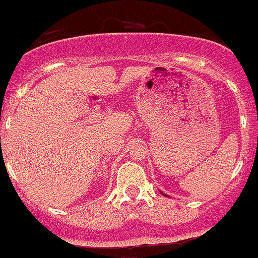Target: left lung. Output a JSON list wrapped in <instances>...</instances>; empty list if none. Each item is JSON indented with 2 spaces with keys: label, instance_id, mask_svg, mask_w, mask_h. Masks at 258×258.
<instances>
[{
  "label": "left lung",
  "instance_id": "obj_1",
  "mask_svg": "<svg viewBox=\"0 0 258 258\" xmlns=\"http://www.w3.org/2000/svg\"><path fill=\"white\" fill-rule=\"evenodd\" d=\"M163 195H164V193H163ZM164 196H167V195H164Z\"/></svg>",
  "mask_w": 258,
  "mask_h": 258
}]
</instances>
